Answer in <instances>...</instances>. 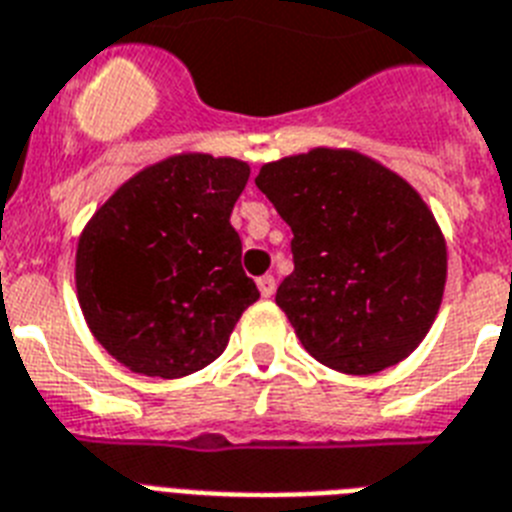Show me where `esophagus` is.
Instances as JSON below:
<instances>
[{
	"mask_svg": "<svg viewBox=\"0 0 512 512\" xmlns=\"http://www.w3.org/2000/svg\"><path fill=\"white\" fill-rule=\"evenodd\" d=\"M257 289H260V294H263L265 299L273 297V294H276V278L260 276V278H257Z\"/></svg>",
	"mask_w": 512,
	"mask_h": 512,
	"instance_id": "esophagus-1",
	"label": "esophagus"
}]
</instances>
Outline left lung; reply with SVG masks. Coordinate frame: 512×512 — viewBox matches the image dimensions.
Wrapping results in <instances>:
<instances>
[{
	"instance_id": "left-lung-1",
	"label": "left lung",
	"mask_w": 512,
	"mask_h": 512,
	"mask_svg": "<svg viewBox=\"0 0 512 512\" xmlns=\"http://www.w3.org/2000/svg\"><path fill=\"white\" fill-rule=\"evenodd\" d=\"M292 228L276 305L334 371L368 376L421 344L442 305L447 247L418 191L347 149L268 162L255 178Z\"/></svg>"
}]
</instances>
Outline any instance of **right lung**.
Wrapping results in <instances>:
<instances>
[{
	"instance_id": "right-lung-1",
	"label": "right lung",
	"mask_w": 512,
	"mask_h": 512,
	"mask_svg": "<svg viewBox=\"0 0 512 512\" xmlns=\"http://www.w3.org/2000/svg\"><path fill=\"white\" fill-rule=\"evenodd\" d=\"M249 165L178 155L120 186L78 239V302L118 363L160 378L189 376L226 350L252 302L231 210Z\"/></svg>"
}]
</instances>
